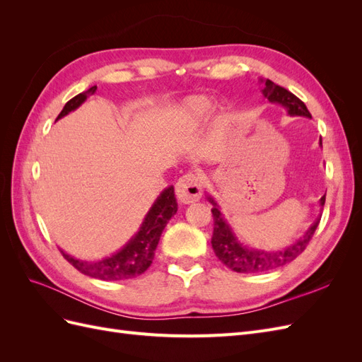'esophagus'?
<instances>
[{"label":"esophagus","mask_w":362,"mask_h":362,"mask_svg":"<svg viewBox=\"0 0 362 362\" xmlns=\"http://www.w3.org/2000/svg\"><path fill=\"white\" fill-rule=\"evenodd\" d=\"M177 198L182 204H192L201 199L202 196V181L194 173H185L178 180L177 187Z\"/></svg>","instance_id":"obj_1"}]
</instances>
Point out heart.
<instances>
[{"label":"heart","instance_id":"obj_1","mask_svg":"<svg viewBox=\"0 0 362 362\" xmlns=\"http://www.w3.org/2000/svg\"><path fill=\"white\" fill-rule=\"evenodd\" d=\"M214 110V101L208 96H192L185 101L182 112H181V119L180 124L181 128L185 131H193L196 128L202 127L206 119L210 117V115Z\"/></svg>","mask_w":362,"mask_h":362}]
</instances>
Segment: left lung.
Instances as JSON below:
<instances>
[{"label":"left lung","mask_w":362,"mask_h":362,"mask_svg":"<svg viewBox=\"0 0 362 362\" xmlns=\"http://www.w3.org/2000/svg\"><path fill=\"white\" fill-rule=\"evenodd\" d=\"M262 83H264L262 95H264L270 103L286 107L290 116L311 117L308 108H306V105L299 100L298 96L270 80H266ZM320 145H322V140H320ZM325 199H326L325 196H322L320 199L322 206L325 205ZM208 201L213 204L211 213L214 218V231L211 237V246H213L214 254L228 269H231L237 273H261V272H269L273 269L282 267L284 264H288V262H291L294 258H298L305 250V247L308 246L310 240L313 238L322 217L320 216L319 218H315V222L311 225L308 231L305 233V235L300 237L298 242H294L291 246L276 252H267V250L252 249L245 246L243 243H240L238 238L233 233L231 226L228 225L223 214L221 213V210H218V205L216 204V201L211 198V196H208Z\"/></svg>","instance_id":"left-lung-1"}]
</instances>
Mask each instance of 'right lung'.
I'll return each instance as SVG.
<instances>
[{
	"label": "right lung",
	"instance_id": "right-lung-1",
	"mask_svg": "<svg viewBox=\"0 0 362 362\" xmlns=\"http://www.w3.org/2000/svg\"><path fill=\"white\" fill-rule=\"evenodd\" d=\"M95 92L96 86H92L90 89L74 96L72 100L64 104L63 110L57 116V120L74 112L75 108H78ZM177 210L178 204L177 199H175L173 187L170 185V187L164 189L160 193L154 205L151 206L137 234L116 254L100 261H83L64 254L63 250L60 252L64 259L71 262L83 275L103 281H124L136 278L141 275V273H145L151 266L163 229L170 221V217L177 213Z\"/></svg>",
	"mask_w": 362,
	"mask_h": 362
}]
</instances>
